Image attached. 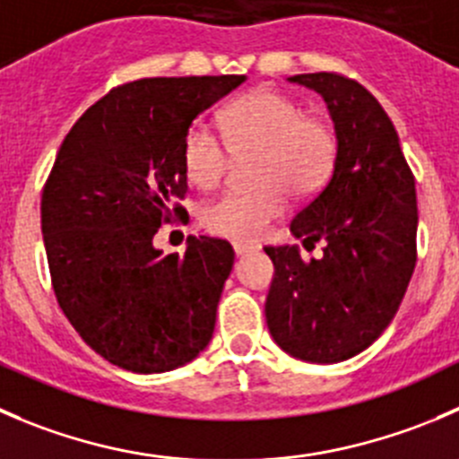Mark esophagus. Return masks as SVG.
Returning <instances> with one entry per match:
<instances>
[{
	"mask_svg": "<svg viewBox=\"0 0 459 459\" xmlns=\"http://www.w3.org/2000/svg\"><path fill=\"white\" fill-rule=\"evenodd\" d=\"M233 251L238 257H244V255H248V253H253V248L244 247V244H233Z\"/></svg>",
	"mask_w": 459,
	"mask_h": 459,
	"instance_id": "obj_1",
	"label": "esophagus"
}]
</instances>
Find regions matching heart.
Wrapping results in <instances>:
<instances>
[{
	"label": "heart",
	"instance_id": "1",
	"mask_svg": "<svg viewBox=\"0 0 459 459\" xmlns=\"http://www.w3.org/2000/svg\"><path fill=\"white\" fill-rule=\"evenodd\" d=\"M221 136L204 123L188 127L181 163L197 188H215L229 170V152L247 159L251 188L230 190L202 208V226L212 235L255 242L284 215L289 193L309 197L332 175L338 136L323 114H307L302 102L273 87L238 98L221 117Z\"/></svg>",
	"mask_w": 459,
	"mask_h": 459
}]
</instances>
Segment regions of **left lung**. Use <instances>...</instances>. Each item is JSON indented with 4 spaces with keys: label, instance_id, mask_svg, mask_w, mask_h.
I'll list each match as a JSON object with an SVG mask.
<instances>
[{
    "label": "left lung",
    "instance_id": "8db88e82",
    "mask_svg": "<svg viewBox=\"0 0 459 459\" xmlns=\"http://www.w3.org/2000/svg\"><path fill=\"white\" fill-rule=\"evenodd\" d=\"M325 98L338 136L332 175L296 212V247H264L275 266L264 314L291 357L336 363L363 352L397 314L417 262L415 177L375 96L333 71L291 75Z\"/></svg>",
    "mask_w": 459,
    "mask_h": 459
}]
</instances>
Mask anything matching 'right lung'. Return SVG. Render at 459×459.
<instances>
[{
  "label": "right lung",
  "mask_w": 459,
  "mask_h": 459,
  "mask_svg": "<svg viewBox=\"0 0 459 459\" xmlns=\"http://www.w3.org/2000/svg\"><path fill=\"white\" fill-rule=\"evenodd\" d=\"M242 82L190 75L118 84L57 150L42 190L53 291L80 338L123 370H175L211 341L233 247L190 235L184 255H163L152 238L161 224L188 221L186 132Z\"/></svg>",
  "instance_id": "obj_1"
}]
</instances>
